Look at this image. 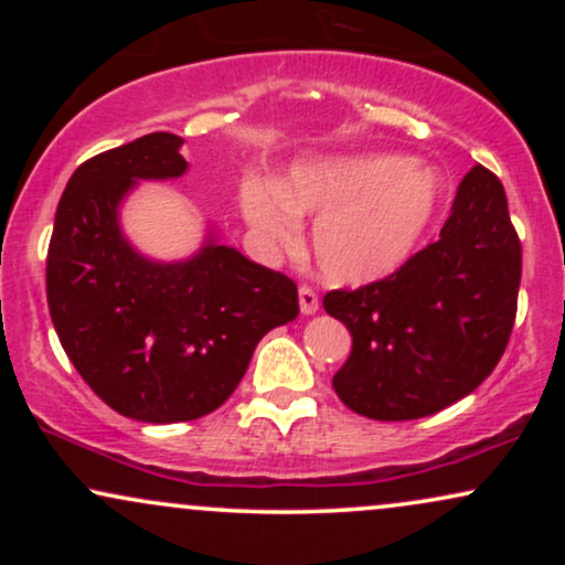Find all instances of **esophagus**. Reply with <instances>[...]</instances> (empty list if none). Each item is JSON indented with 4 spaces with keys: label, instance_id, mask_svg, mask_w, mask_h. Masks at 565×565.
Segmentation results:
<instances>
[{
    "label": "esophagus",
    "instance_id": "obj_1",
    "mask_svg": "<svg viewBox=\"0 0 565 565\" xmlns=\"http://www.w3.org/2000/svg\"><path fill=\"white\" fill-rule=\"evenodd\" d=\"M319 305H321L319 291H316L313 287H308V284L300 287V310L305 316H313L316 310H319Z\"/></svg>",
    "mask_w": 565,
    "mask_h": 565
}]
</instances>
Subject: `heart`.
Segmentation results:
<instances>
[{
    "instance_id": "obj_1",
    "label": "heart",
    "mask_w": 565,
    "mask_h": 565,
    "mask_svg": "<svg viewBox=\"0 0 565 565\" xmlns=\"http://www.w3.org/2000/svg\"><path fill=\"white\" fill-rule=\"evenodd\" d=\"M440 199V174L398 157L305 161L278 188L257 178L242 185L246 220L270 242L291 246L297 217H316V265L350 287L398 274L423 246Z\"/></svg>"
}]
</instances>
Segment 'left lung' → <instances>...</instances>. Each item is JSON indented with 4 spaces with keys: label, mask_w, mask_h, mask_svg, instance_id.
Masks as SVG:
<instances>
[{
    "label": "left lung",
    "mask_w": 565,
    "mask_h": 565,
    "mask_svg": "<svg viewBox=\"0 0 565 565\" xmlns=\"http://www.w3.org/2000/svg\"><path fill=\"white\" fill-rule=\"evenodd\" d=\"M521 287V238L499 178L476 164L451 217L398 274L332 289L323 310L353 334L332 385L380 423L430 417L476 391L510 342Z\"/></svg>",
    "instance_id": "left-lung-1"
}]
</instances>
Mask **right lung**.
<instances>
[{
  "label": "right lung",
  "mask_w": 565,
  "mask_h": 565,
  "mask_svg": "<svg viewBox=\"0 0 565 565\" xmlns=\"http://www.w3.org/2000/svg\"><path fill=\"white\" fill-rule=\"evenodd\" d=\"M180 146L151 132L76 167L47 249L50 316L71 364L114 412L157 425L223 406L257 342L300 313L289 276L231 246L161 265L125 242L116 206L135 180L183 174Z\"/></svg>",
  "instance_id": "obj_1"
}]
</instances>
